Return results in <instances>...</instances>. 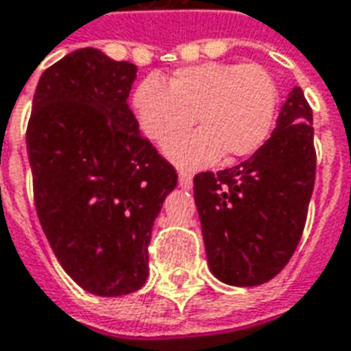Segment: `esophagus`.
I'll return each instance as SVG.
<instances>
[{
    "label": "esophagus",
    "instance_id": "1",
    "mask_svg": "<svg viewBox=\"0 0 351 351\" xmlns=\"http://www.w3.org/2000/svg\"><path fill=\"white\" fill-rule=\"evenodd\" d=\"M178 184H180V188H184V190H190L191 184H193V178H191L190 173H180L178 175Z\"/></svg>",
    "mask_w": 351,
    "mask_h": 351
}]
</instances>
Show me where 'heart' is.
Wrapping results in <instances>:
<instances>
[{"label":"heart","mask_w":351,"mask_h":351,"mask_svg":"<svg viewBox=\"0 0 351 351\" xmlns=\"http://www.w3.org/2000/svg\"><path fill=\"white\" fill-rule=\"evenodd\" d=\"M278 101L276 82L259 64H206L180 67L165 84L141 82L133 95L138 128L156 145H165L193 123L199 131L176 138L167 156L182 169L213 165L223 156H250L269 135Z\"/></svg>","instance_id":"heart-1"}]
</instances>
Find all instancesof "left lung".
Returning <instances> with one entry per match:
<instances>
[{"instance_id":"left-lung-1","label":"left lung","mask_w":351,"mask_h":351,"mask_svg":"<svg viewBox=\"0 0 351 351\" xmlns=\"http://www.w3.org/2000/svg\"><path fill=\"white\" fill-rule=\"evenodd\" d=\"M314 180L312 108L295 86L261 148L235 167L193 178L214 276L241 287L274 278L301 241Z\"/></svg>"}]
</instances>
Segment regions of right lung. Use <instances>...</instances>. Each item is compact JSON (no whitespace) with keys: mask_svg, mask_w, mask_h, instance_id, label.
<instances>
[{"mask_svg":"<svg viewBox=\"0 0 351 351\" xmlns=\"http://www.w3.org/2000/svg\"><path fill=\"white\" fill-rule=\"evenodd\" d=\"M137 65L80 49L43 73L26 145L41 228L64 271L101 297L148 276V243L175 167L128 105Z\"/></svg>","mask_w":351,"mask_h":351,"instance_id":"obj_1","label":"right lung"}]
</instances>
